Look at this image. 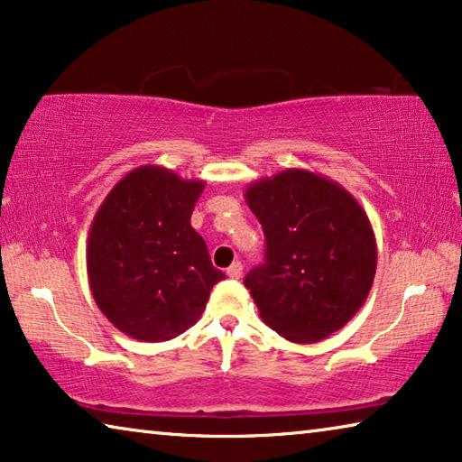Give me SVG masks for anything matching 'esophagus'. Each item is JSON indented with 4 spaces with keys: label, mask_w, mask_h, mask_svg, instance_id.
<instances>
[{
    "label": "esophagus",
    "mask_w": 462,
    "mask_h": 462,
    "mask_svg": "<svg viewBox=\"0 0 462 462\" xmlns=\"http://www.w3.org/2000/svg\"><path fill=\"white\" fill-rule=\"evenodd\" d=\"M226 275H228L230 279H240L242 277V263H232L228 271H226Z\"/></svg>",
    "instance_id": "esophagus-1"
}]
</instances>
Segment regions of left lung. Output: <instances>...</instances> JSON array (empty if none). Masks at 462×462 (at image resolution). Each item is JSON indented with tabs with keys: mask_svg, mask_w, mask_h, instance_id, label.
<instances>
[{
	"mask_svg": "<svg viewBox=\"0 0 462 462\" xmlns=\"http://www.w3.org/2000/svg\"><path fill=\"white\" fill-rule=\"evenodd\" d=\"M245 199L267 240L264 264L245 277L263 322L297 344L346 326L377 271V242L361 203L306 169L259 179Z\"/></svg>",
	"mask_w": 462,
	"mask_h": 462,
	"instance_id": "8db88e82",
	"label": "left lung"
}]
</instances>
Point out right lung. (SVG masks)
Here are the masks:
<instances>
[{
  "instance_id": "obj_1",
  "label": "right lung",
  "mask_w": 462,
  "mask_h": 462,
  "mask_svg": "<svg viewBox=\"0 0 462 462\" xmlns=\"http://www.w3.org/2000/svg\"><path fill=\"white\" fill-rule=\"evenodd\" d=\"M206 183L159 165L122 177L93 217L89 287L109 322L140 342L183 334L206 310L224 273L191 226Z\"/></svg>"
}]
</instances>
